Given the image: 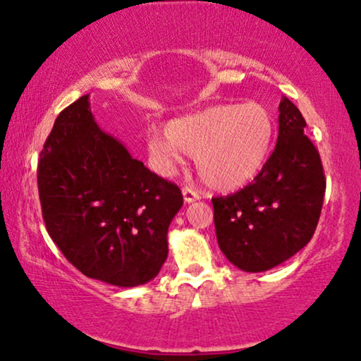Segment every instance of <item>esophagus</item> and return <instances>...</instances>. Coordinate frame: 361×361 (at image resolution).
I'll return each mask as SVG.
<instances>
[{
	"instance_id": "obj_1",
	"label": "esophagus",
	"mask_w": 361,
	"mask_h": 361,
	"mask_svg": "<svg viewBox=\"0 0 361 361\" xmlns=\"http://www.w3.org/2000/svg\"><path fill=\"white\" fill-rule=\"evenodd\" d=\"M183 192V200H185L186 204H190V202H195L200 200V195L195 190H191V188H183L181 190Z\"/></svg>"
}]
</instances>
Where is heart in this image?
<instances>
[{
	"instance_id": "heart-1",
	"label": "heart",
	"mask_w": 361,
	"mask_h": 361,
	"mask_svg": "<svg viewBox=\"0 0 361 361\" xmlns=\"http://www.w3.org/2000/svg\"><path fill=\"white\" fill-rule=\"evenodd\" d=\"M275 121L260 103L216 104L166 123L154 132L150 154L171 171L183 154L195 157L201 181L214 191L240 190L260 173L270 154Z\"/></svg>"
}]
</instances>
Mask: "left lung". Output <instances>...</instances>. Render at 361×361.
I'll use <instances>...</instances> for the list:
<instances>
[{
	"label": "left lung",
	"mask_w": 361,
	"mask_h": 361,
	"mask_svg": "<svg viewBox=\"0 0 361 361\" xmlns=\"http://www.w3.org/2000/svg\"><path fill=\"white\" fill-rule=\"evenodd\" d=\"M278 111L276 147L260 173L235 195L212 200L217 243L232 265L248 273L271 270L307 245L326 192L302 114L288 98Z\"/></svg>",
	"instance_id": "obj_1"
}]
</instances>
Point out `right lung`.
Instances as JSON below:
<instances>
[{"label":"right lung","instance_id":"1","mask_svg":"<svg viewBox=\"0 0 361 361\" xmlns=\"http://www.w3.org/2000/svg\"><path fill=\"white\" fill-rule=\"evenodd\" d=\"M37 185L49 235L83 275L119 288L159 275L181 191L99 129L90 94L55 119L40 152Z\"/></svg>","mask_w":361,"mask_h":361}]
</instances>
